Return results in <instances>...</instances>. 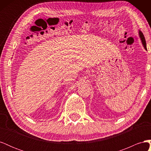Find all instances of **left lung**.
<instances>
[{
    "instance_id": "1",
    "label": "left lung",
    "mask_w": 151,
    "mask_h": 151,
    "mask_svg": "<svg viewBox=\"0 0 151 151\" xmlns=\"http://www.w3.org/2000/svg\"><path fill=\"white\" fill-rule=\"evenodd\" d=\"M139 37L142 41V45L144 47V48L147 50V47H146V42H145V38H144V36L142 33V32L141 31H139Z\"/></svg>"
}]
</instances>
